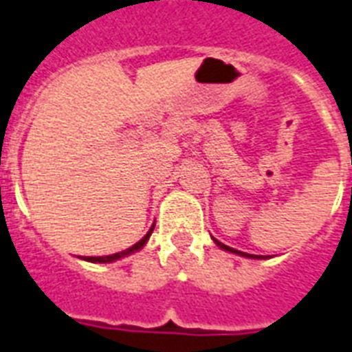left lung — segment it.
Here are the masks:
<instances>
[{
	"label": "left lung",
	"mask_w": 352,
	"mask_h": 352,
	"mask_svg": "<svg viewBox=\"0 0 352 352\" xmlns=\"http://www.w3.org/2000/svg\"><path fill=\"white\" fill-rule=\"evenodd\" d=\"M214 243L219 245V247H221V249H224V251H230V252H236V254H241V256H249V258H264V256H258V254H247V252L236 251V249H230L228 245H224V243H221V241H217V239H214Z\"/></svg>",
	"instance_id": "8db88e82"
}]
</instances>
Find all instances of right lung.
<instances>
[{
  "label": "right lung",
  "mask_w": 352,
  "mask_h": 352,
  "mask_svg": "<svg viewBox=\"0 0 352 352\" xmlns=\"http://www.w3.org/2000/svg\"><path fill=\"white\" fill-rule=\"evenodd\" d=\"M154 226L148 232H146V236L143 237V239H139L138 243L131 245L130 249H126V251H120V252H115V254H109V256H85V260H88V262H113V260H118L122 258V256H128V254H131V252L139 251V249H143V245L146 243V239L151 237V234H153Z\"/></svg>",
  "instance_id": "1"
}]
</instances>
